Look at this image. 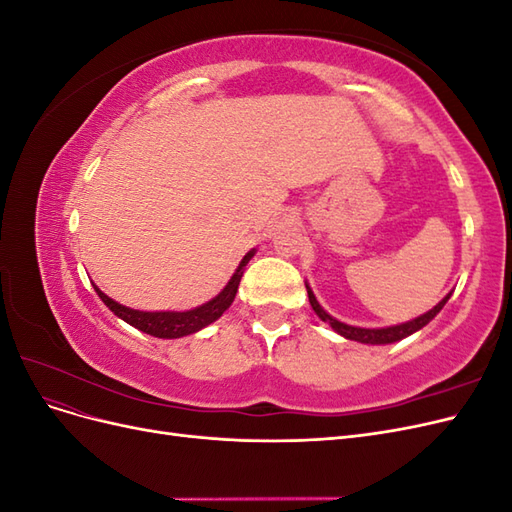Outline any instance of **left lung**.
Wrapping results in <instances>:
<instances>
[{
	"label": "left lung",
	"mask_w": 512,
	"mask_h": 512,
	"mask_svg": "<svg viewBox=\"0 0 512 512\" xmlns=\"http://www.w3.org/2000/svg\"><path fill=\"white\" fill-rule=\"evenodd\" d=\"M305 288H307V297H309V303H312V309H314V312L318 314V318H320V320H324V322H329V324H331V329H333L335 333H339V335L346 337V339H352V342L374 344V346H378V344H393V342H399V339H404V337H408V335L416 333L418 329H423L425 324H429L433 318H436V316L440 314V309L446 305V301L451 299V292H448L446 297H444L436 307L429 309L427 314L418 316V318H414V320H410V322L397 324V327H386V329H361V327H350V324H344V322L335 320L333 316H329V314L324 312V309H322V305L316 301L312 288H309L307 284H305Z\"/></svg>",
	"instance_id": "left-lung-1"
}]
</instances>
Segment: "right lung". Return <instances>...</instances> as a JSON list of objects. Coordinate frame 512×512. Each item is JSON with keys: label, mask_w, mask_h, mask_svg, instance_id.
I'll list each match as a JSON object with an SVG mask.
<instances>
[{"label": "right lung", "mask_w": 512, "mask_h": 512, "mask_svg": "<svg viewBox=\"0 0 512 512\" xmlns=\"http://www.w3.org/2000/svg\"><path fill=\"white\" fill-rule=\"evenodd\" d=\"M256 250L247 252L243 256V260L239 262L237 271L232 273L230 282L224 286V290L218 294V297H213L211 301L203 303L200 307H194V309H188V312H141V309H132V307H126L121 305L117 301H113L111 297H106V294L98 288V297L102 299V303L111 309V312L126 320L128 324H132L134 329L143 331L147 335H153V337H162V339H177V337H183V335H192L200 329H205L207 324L218 320L226 309L230 307V303L235 301V294H237V288H239V282L243 277V267L247 265V262L252 260Z\"/></svg>", "instance_id": "right-lung-1"}]
</instances>
